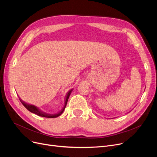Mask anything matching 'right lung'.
<instances>
[{"instance_id":"right-lung-1","label":"right lung","mask_w":157,"mask_h":157,"mask_svg":"<svg viewBox=\"0 0 157 157\" xmlns=\"http://www.w3.org/2000/svg\"><path fill=\"white\" fill-rule=\"evenodd\" d=\"M72 90H73V89L70 90L69 91L67 92V94H66V96L65 97V104H64V106H63V108H62V109L60 111L58 112L57 113H55V114H49V113H45V112H44L43 111H41L39 108H37V106H36L34 105H32V104H28V103H27L25 102H24L23 100L21 99L20 97H19V98H20V101L21 102V104L25 107V108L30 112L34 113V114L38 115V116L42 117H45V118H56L58 117H59L60 115H61L62 114V113L63 112V111H64V109L65 108V107H66V105H67V101H68V99H69V96H70L71 92H72Z\"/></svg>"}]
</instances>
